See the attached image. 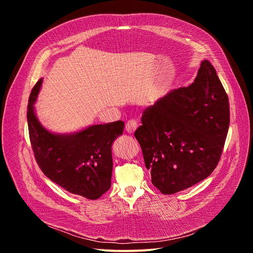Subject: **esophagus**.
I'll use <instances>...</instances> for the list:
<instances>
[{"mask_svg": "<svg viewBox=\"0 0 253 253\" xmlns=\"http://www.w3.org/2000/svg\"><path fill=\"white\" fill-rule=\"evenodd\" d=\"M137 128V122L135 120H128L126 125V131L128 134H134Z\"/></svg>", "mask_w": 253, "mask_h": 253, "instance_id": "1", "label": "esophagus"}]
</instances>
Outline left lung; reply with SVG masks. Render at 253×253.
<instances>
[{"instance_id":"1","label":"left lung","mask_w":253,"mask_h":253,"mask_svg":"<svg viewBox=\"0 0 253 253\" xmlns=\"http://www.w3.org/2000/svg\"><path fill=\"white\" fill-rule=\"evenodd\" d=\"M141 122L135 137L160 192L174 194L208 177L219 162L230 122L215 68L204 60L194 82L158 99Z\"/></svg>"}]
</instances>
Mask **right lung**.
<instances>
[{"label":"right lung","mask_w":253,"mask_h":253,"mask_svg":"<svg viewBox=\"0 0 253 253\" xmlns=\"http://www.w3.org/2000/svg\"><path fill=\"white\" fill-rule=\"evenodd\" d=\"M43 79L29 96L27 124L37 164L45 176L68 192L97 200L111 188L112 144L124 133L125 122L94 125L68 134L45 128L36 115L35 103Z\"/></svg>","instance_id":"add662e5"}]
</instances>
